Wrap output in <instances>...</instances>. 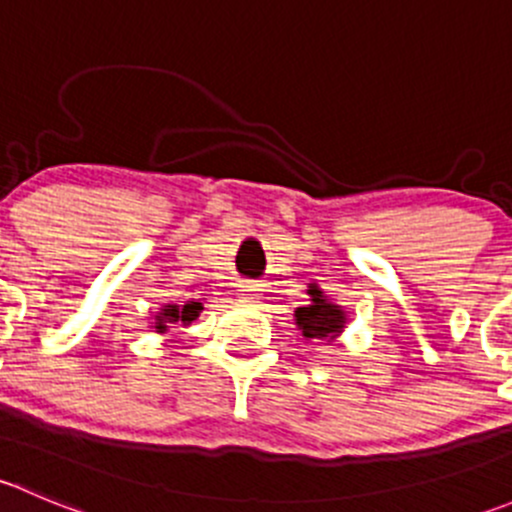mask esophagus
<instances>
[{
	"mask_svg": "<svg viewBox=\"0 0 512 512\" xmlns=\"http://www.w3.org/2000/svg\"><path fill=\"white\" fill-rule=\"evenodd\" d=\"M237 297H240L242 302H255V299L260 297V287L250 285V282H242V285H237Z\"/></svg>",
	"mask_w": 512,
	"mask_h": 512,
	"instance_id": "obj_1",
	"label": "esophagus"
}]
</instances>
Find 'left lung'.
I'll list each match as a JSON object with an SVG mask.
<instances>
[{"label": "left lung", "instance_id": "1", "mask_svg": "<svg viewBox=\"0 0 512 512\" xmlns=\"http://www.w3.org/2000/svg\"><path fill=\"white\" fill-rule=\"evenodd\" d=\"M307 294L309 304L294 309V324L304 339H322L327 344L334 342L347 327V312L342 304L332 302L317 282L309 285Z\"/></svg>", "mask_w": 512, "mask_h": 512}]
</instances>
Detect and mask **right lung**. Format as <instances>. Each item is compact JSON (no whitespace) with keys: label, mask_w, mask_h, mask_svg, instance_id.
Instances as JSON below:
<instances>
[{"label":"right lung","mask_w":512,"mask_h":512,"mask_svg":"<svg viewBox=\"0 0 512 512\" xmlns=\"http://www.w3.org/2000/svg\"><path fill=\"white\" fill-rule=\"evenodd\" d=\"M200 312H203V302H200V299H188V302L183 304H163L156 312V317H153L151 329H156L158 334H165L170 329L168 324L188 327V324H193L195 319L200 317Z\"/></svg>","instance_id":"right-lung-1"}]
</instances>
